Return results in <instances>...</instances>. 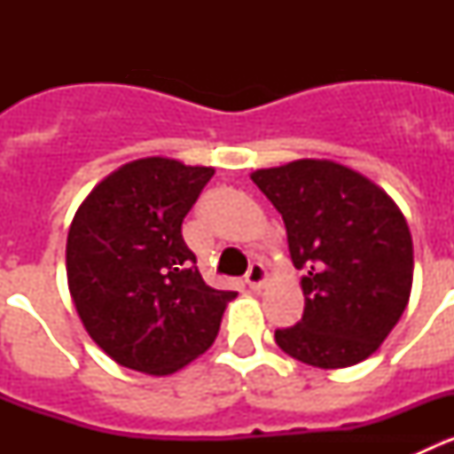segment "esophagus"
<instances>
[{
  "mask_svg": "<svg viewBox=\"0 0 454 454\" xmlns=\"http://www.w3.org/2000/svg\"><path fill=\"white\" fill-rule=\"evenodd\" d=\"M246 282L252 291H259V288H263V284L268 282V272H266V268H263L262 262L250 263V268H247V275H246Z\"/></svg>",
  "mask_w": 454,
  "mask_h": 454,
  "instance_id": "obj_1",
  "label": "esophagus"
}]
</instances>
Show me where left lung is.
<instances>
[{
	"label": "left lung",
	"instance_id": "obj_1",
	"mask_svg": "<svg viewBox=\"0 0 454 454\" xmlns=\"http://www.w3.org/2000/svg\"><path fill=\"white\" fill-rule=\"evenodd\" d=\"M282 214L293 266L304 270V314L277 330L288 356L346 368L382 346L403 316L414 279L407 220L382 188L327 159L252 172Z\"/></svg>",
	"mask_w": 454,
	"mask_h": 454
}]
</instances>
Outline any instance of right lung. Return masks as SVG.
Segmentation results:
<instances>
[{
  "instance_id": "add662e5",
  "label": "right lung",
  "mask_w": 454,
  "mask_h": 454,
  "mask_svg": "<svg viewBox=\"0 0 454 454\" xmlns=\"http://www.w3.org/2000/svg\"><path fill=\"white\" fill-rule=\"evenodd\" d=\"M214 168L166 156L124 163L92 188L67 231L72 302L115 364L170 375L211 348L234 291L211 288L182 223Z\"/></svg>"
}]
</instances>
